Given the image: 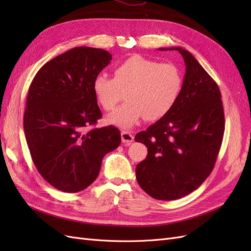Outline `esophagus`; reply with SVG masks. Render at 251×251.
<instances>
[{"label":"esophagus","mask_w":251,"mask_h":251,"mask_svg":"<svg viewBox=\"0 0 251 251\" xmlns=\"http://www.w3.org/2000/svg\"><path fill=\"white\" fill-rule=\"evenodd\" d=\"M121 140H123L126 146H128V144H131L134 141V136L130 132L124 131L121 132Z\"/></svg>","instance_id":"obj_1"}]
</instances>
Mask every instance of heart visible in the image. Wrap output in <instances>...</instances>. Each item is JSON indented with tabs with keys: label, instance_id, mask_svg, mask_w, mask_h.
<instances>
[{
	"label": "heart",
	"instance_id": "obj_1",
	"mask_svg": "<svg viewBox=\"0 0 251 251\" xmlns=\"http://www.w3.org/2000/svg\"><path fill=\"white\" fill-rule=\"evenodd\" d=\"M183 88V76L177 66L134 55L114 69V78L107 74L95 76L93 93L104 111L115 109L123 100L126 101L108 116L111 125L132 127L141 118L154 121L163 118L176 105Z\"/></svg>",
	"mask_w": 251,
	"mask_h": 251
}]
</instances>
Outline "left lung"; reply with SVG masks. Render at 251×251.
I'll list each match as a JSON object with an SVG mask.
<instances>
[{"mask_svg":"<svg viewBox=\"0 0 251 251\" xmlns=\"http://www.w3.org/2000/svg\"><path fill=\"white\" fill-rule=\"evenodd\" d=\"M177 50L185 63L183 88L163 118L135 136L148 156L136 166L140 187L157 200L180 199L198 188L214 169L224 135L221 92L191 52Z\"/></svg>","mask_w":251,"mask_h":251,"instance_id":"obj_1","label":"left lung"}]
</instances>
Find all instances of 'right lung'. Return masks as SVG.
Masks as SVG:
<instances>
[{
  "instance_id": "add662e5",
  "label": "right lung",
  "mask_w": 251,
  "mask_h": 251,
  "mask_svg": "<svg viewBox=\"0 0 251 251\" xmlns=\"http://www.w3.org/2000/svg\"><path fill=\"white\" fill-rule=\"evenodd\" d=\"M111 59L103 49L75 47L45 64L29 87L26 141L36 170L58 191L93 183L103 156L121 142L115 126L86 130L102 116L92 83Z\"/></svg>"
}]
</instances>
